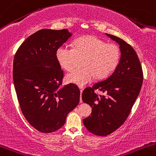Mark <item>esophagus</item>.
<instances>
[{"mask_svg":"<svg viewBox=\"0 0 156 156\" xmlns=\"http://www.w3.org/2000/svg\"><path fill=\"white\" fill-rule=\"evenodd\" d=\"M83 89H80V92H81V94H82V92H83ZM83 102V101H82V98H81V96H80V103H82Z\"/></svg>","mask_w":156,"mask_h":156,"instance_id":"obj_1","label":"esophagus"}]
</instances>
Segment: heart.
Returning <instances> with one entry per match:
<instances>
[{"mask_svg":"<svg viewBox=\"0 0 156 156\" xmlns=\"http://www.w3.org/2000/svg\"><path fill=\"white\" fill-rule=\"evenodd\" d=\"M73 49L60 46L55 52L58 63L65 70H70L75 65L76 56H84L81 68L74 69L67 73L66 80L83 87L94 78L107 77L115 70L120 59V50L114 43L105 41L93 35L81 37L73 43Z\"/></svg>","mask_w":156,"mask_h":156,"instance_id":"b5f03b06","label":"heart"}]
</instances>
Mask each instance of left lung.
<instances>
[{
    "mask_svg": "<svg viewBox=\"0 0 156 156\" xmlns=\"http://www.w3.org/2000/svg\"><path fill=\"white\" fill-rule=\"evenodd\" d=\"M106 34L119 45V62L111 76L85 89L82 95L83 102L92 108L83 124L89 132L98 136L112 134L126 122L144 79L140 62L132 46L118 37ZM97 89L107 93V96L96 94L94 91Z\"/></svg>",
    "mask_w": 156,
    "mask_h": 156,
    "instance_id": "obj_1",
    "label": "left lung"
}]
</instances>
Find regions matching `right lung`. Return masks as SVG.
Here are the masks:
<instances>
[{
	"label": "right lung",
	"mask_w": 156,
	"mask_h": 156,
	"mask_svg": "<svg viewBox=\"0 0 156 156\" xmlns=\"http://www.w3.org/2000/svg\"><path fill=\"white\" fill-rule=\"evenodd\" d=\"M71 35L67 29L40 30L22 43L14 57L12 77L21 110L42 133L60 129L80 102L76 85L61 88L64 73L55 57Z\"/></svg>",
	"instance_id": "1"
}]
</instances>
